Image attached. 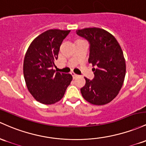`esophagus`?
Returning <instances> with one entry per match:
<instances>
[{
    "instance_id": "obj_1",
    "label": "esophagus",
    "mask_w": 146,
    "mask_h": 146,
    "mask_svg": "<svg viewBox=\"0 0 146 146\" xmlns=\"http://www.w3.org/2000/svg\"><path fill=\"white\" fill-rule=\"evenodd\" d=\"M70 74L72 75V76H73V79H76V78H78V75H77V74H76V73H74V72H70Z\"/></svg>"
}]
</instances>
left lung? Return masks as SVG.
<instances>
[{
	"label": "left lung",
	"mask_w": 146,
	"mask_h": 146,
	"mask_svg": "<svg viewBox=\"0 0 146 146\" xmlns=\"http://www.w3.org/2000/svg\"><path fill=\"white\" fill-rule=\"evenodd\" d=\"M77 35L89 41V62L92 64L94 78H85L81 88L83 98L93 105H103L111 102L122 87L126 66L123 52L116 38L98 28L76 30Z\"/></svg>",
	"instance_id": "left-lung-1"
}]
</instances>
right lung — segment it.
I'll use <instances>...</instances> for the list:
<instances>
[{
  "instance_id": "obj_1",
  "label": "right lung",
  "mask_w": 146,
  "mask_h": 146,
  "mask_svg": "<svg viewBox=\"0 0 146 146\" xmlns=\"http://www.w3.org/2000/svg\"><path fill=\"white\" fill-rule=\"evenodd\" d=\"M70 30L57 29L44 32L33 40L23 62V75L27 87L37 101L51 105L60 101L73 77L55 72V61L63 40Z\"/></svg>"
}]
</instances>
